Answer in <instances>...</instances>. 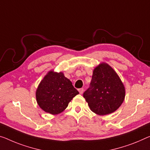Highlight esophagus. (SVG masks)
I'll list each match as a JSON object with an SVG mask.
<instances>
[{
    "label": "esophagus",
    "mask_w": 150,
    "mask_h": 150,
    "mask_svg": "<svg viewBox=\"0 0 150 150\" xmlns=\"http://www.w3.org/2000/svg\"><path fill=\"white\" fill-rule=\"evenodd\" d=\"M78 91H79V93H80V94H82L83 93V92H84V88L78 89Z\"/></svg>",
    "instance_id": "1"
}]
</instances>
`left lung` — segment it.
Here are the masks:
<instances>
[{
	"label": "left lung",
	"mask_w": 150,
	"mask_h": 150,
	"mask_svg": "<svg viewBox=\"0 0 150 150\" xmlns=\"http://www.w3.org/2000/svg\"><path fill=\"white\" fill-rule=\"evenodd\" d=\"M83 96L92 111L98 115H106L120 107L125 99V88L114 69L102 62L94 68L91 87Z\"/></svg>",
	"instance_id": "obj_1"
}]
</instances>
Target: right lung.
<instances>
[{
  "mask_svg": "<svg viewBox=\"0 0 150 150\" xmlns=\"http://www.w3.org/2000/svg\"><path fill=\"white\" fill-rule=\"evenodd\" d=\"M78 94V91L63 72L51 70L39 84L35 96L41 109L50 114L57 115L67 108Z\"/></svg>",
  "mask_w": 150,
  "mask_h": 150,
  "instance_id": "obj_1",
  "label": "right lung"
}]
</instances>
